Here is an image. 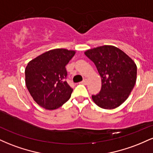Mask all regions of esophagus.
Here are the masks:
<instances>
[{"instance_id": "1", "label": "esophagus", "mask_w": 153, "mask_h": 153, "mask_svg": "<svg viewBox=\"0 0 153 153\" xmlns=\"http://www.w3.org/2000/svg\"><path fill=\"white\" fill-rule=\"evenodd\" d=\"M81 83L83 84V85H87V83H88V79H86V78L84 79V80H82V81L81 82Z\"/></svg>"}]
</instances>
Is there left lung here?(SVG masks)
<instances>
[{
    "label": "left lung",
    "instance_id": "left-lung-1",
    "mask_svg": "<svg viewBox=\"0 0 153 153\" xmlns=\"http://www.w3.org/2000/svg\"><path fill=\"white\" fill-rule=\"evenodd\" d=\"M84 54L94 63L101 78V91L92 96L94 102L104 109L119 107L127 99L136 83L134 60L112 45L95 47Z\"/></svg>",
    "mask_w": 153,
    "mask_h": 153
}]
</instances>
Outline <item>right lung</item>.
Wrapping results in <instances>:
<instances>
[{
    "instance_id": "1",
    "label": "right lung",
    "mask_w": 153,
    "mask_h": 153,
    "mask_svg": "<svg viewBox=\"0 0 153 153\" xmlns=\"http://www.w3.org/2000/svg\"><path fill=\"white\" fill-rule=\"evenodd\" d=\"M75 50L54 49L29 61L25 69V82L39 106L47 110L62 106L70 99L73 88L65 81V66Z\"/></svg>"
}]
</instances>
